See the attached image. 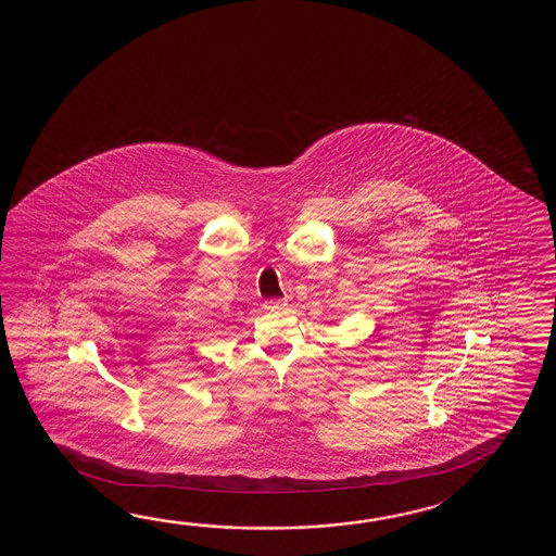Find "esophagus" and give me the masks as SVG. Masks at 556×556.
<instances>
[{
	"label": "esophagus",
	"mask_w": 556,
	"mask_h": 556,
	"mask_svg": "<svg viewBox=\"0 0 556 556\" xmlns=\"http://www.w3.org/2000/svg\"><path fill=\"white\" fill-rule=\"evenodd\" d=\"M288 304H286V300H282V298H270V300L264 302V309H268V312H280Z\"/></svg>",
	"instance_id": "obj_1"
}]
</instances>
